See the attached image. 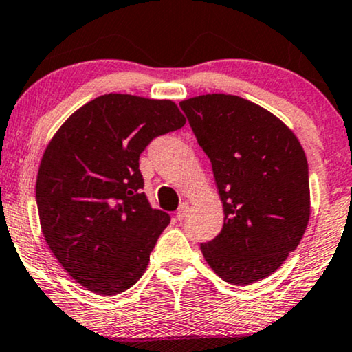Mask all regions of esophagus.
Segmentation results:
<instances>
[{
    "instance_id": "obj_1",
    "label": "esophagus",
    "mask_w": 352,
    "mask_h": 352,
    "mask_svg": "<svg viewBox=\"0 0 352 352\" xmlns=\"http://www.w3.org/2000/svg\"><path fill=\"white\" fill-rule=\"evenodd\" d=\"M189 201H182V204L179 205V208H177V213H176V218L182 221L187 218V213H189Z\"/></svg>"
}]
</instances>
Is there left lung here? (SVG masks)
I'll return each instance as SVG.
<instances>
[{
	"mask_svg": "<svg viewBox=\"0 0 352 352\" xmlns=\"http://www.w3.org/2000/svg\"><path fill=\"white\" fill-rule=\"evenodd\" d=\"M208 155L224 226L201 243L210 267L232 285L276 272L300 245L311 214L306 153L290 128L258 104L204 94L179 104Z\"/></svg>",
	"mask_w": 352,
	"mask_h": 352,
	"instance_id": "obj_1",
	"label": "left lung"
}]
</instances>
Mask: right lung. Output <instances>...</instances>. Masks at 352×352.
Returning a JSON list of instances; mask_svg holds the SVG:
<instances>
[{"label": "right lung", "instance_id": "add662e5", "mask_svg": "<svg viewBox=\"0 0 352 352\" xmlns=\"http://www.w3.org/2000/svg\"><path fill=\"white\" fill-rule=\"evenodd\" d=\"M173 100L99 96L57 129L36 176L46 243L69 276L98 295H118L146 272L170 214L142 192L139 155L182 128Z\"/></svg>", "mask_w": 352, "mask_h": 352}]
</instances>
